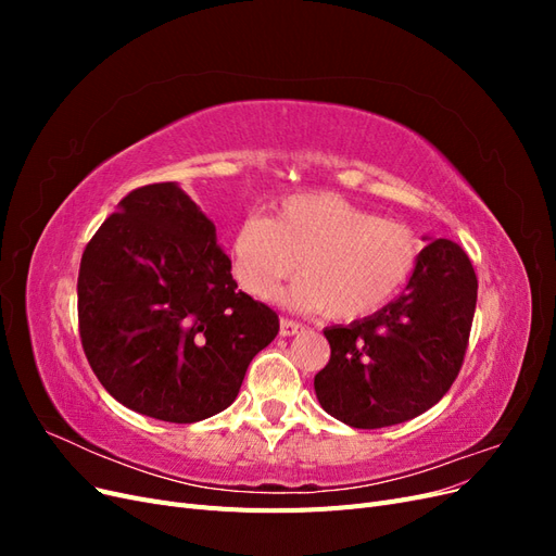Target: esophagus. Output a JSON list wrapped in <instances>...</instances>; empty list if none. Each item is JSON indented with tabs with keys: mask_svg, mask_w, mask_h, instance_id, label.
Masks as SVG:
<instances>
[{
	"mask_svg": "<svg viewBox=\"0 0 556 556\" xmlns=\"http://www.w3.org/2000/svg\"><path fill=\"white\" fill-rule=\"evenodd\" d=\"M299 331H304V325L296 323V319H292V317L280 319V336H294Z\"/></svg>",
	"mask_w": 556,
	"mask_h": 556,
	"instance_id": "obj_1",
	"label": "esophagus"
}]
</instances>
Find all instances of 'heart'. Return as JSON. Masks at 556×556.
Masks as SVG:
<instances>
[{
    "label": "heart",
    "mask_w": 556,
    "mask_h": 556,
    "mask_svg": "<svg viewBox=\"0 0 556 556\" xmlns=\"http://www.w3.org/2000/svg\"><path fill=\"white\" fill-rule=\"evenodd\" d=\"M422 255L417 233L333 192H304L271 215L248 217L231 239L241 288L271 301L282 280L301 276L285 299L331 319H362L406 288Z\"/></svg>",
    "instance_id": "heart-1"
}]
</instances>
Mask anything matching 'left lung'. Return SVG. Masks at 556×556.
I'll use <instances>...</instances> for the list:
<instances>
[{
  "label": "left lung",
  "mask_w": 556,
  "mask_h": 556,
  "mask_svg": "<svg viewBox=\"0 0 556 556\" xmlns=\"http://www.w3.org/2000/svg\"><path fill=\"white\" fill-rule=\"evenodd\" d=\"M478 299L468 255L431 241L408 288L350 327H329L327 366L315 376L319 406L355 429L406 422L439 403L466 357Z\"/></svg>",
  "instance_id": "8db88e82"
}]
</instances>
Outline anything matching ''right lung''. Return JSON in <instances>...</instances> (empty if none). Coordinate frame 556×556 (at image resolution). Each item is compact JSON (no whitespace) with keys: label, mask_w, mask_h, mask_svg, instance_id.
Returning a JSON list of instances; mask_svg holds the SVG:
<instances>
[{"label":"right lung","mask_w":556,"mask_h":556,"mask_svg":"<svg viewBox=\"0 0 556 556\" xmlns=\"http://www.w3.org/2000/svg\"><path fill=\"white\" fill-rule=\"evenodd\" d=\"M237 288L213 223L178 185L131 190L80 257L78 331L94 376L164 422L225 410L280 329Z\"/></svg>","instance_id":"right-lung-1"}]
</instances>
